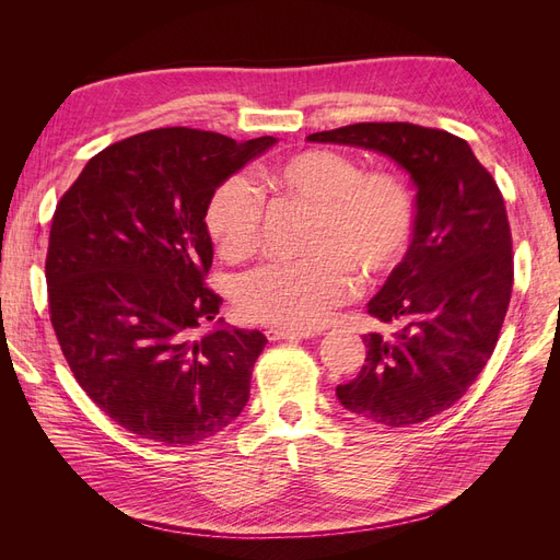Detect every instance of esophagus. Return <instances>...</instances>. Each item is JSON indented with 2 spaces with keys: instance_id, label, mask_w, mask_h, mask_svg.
Returning a JSON list of instances; mask_svg holds the SVG:
<instances>
[{
  "instance_id": "obj_1",
  "label": "esophagus",
  "mask_w": 560,
  "mask_h": 560,
  "mask_svg": "<svg viewBox=\"0 0 560 560\" xmlns=\"http://www.w3.org/2000/svg\"><path fill=\"white\" fill-rule=\"evenodd\" d=\"M313 334L308 331H294V329H280V327H268L266 338L268 341H282V338H290V341H301V338H308Z\"/></svg>"
}]
</instances>
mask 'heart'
Instances as JSON below:
<instances>
[{"label":"heart","instance_id":"b5f03b06","mask_svg":"<svg viewBox=\"0 0 560 560\" xmlns=\"http://www.w3.org/2000/svg\"><path fill=\"white\" fill-rule=\"evenodd\" d=\"M280 196L315 208L306 238L308 259L266 264L235 284V308L259 325L311 329L350 296L352 276L376 282L401 264L416 229V200L399 175L362 171L338 151L306 149L261 173ZM261 198L233 175L217 186L206 229L219 254L247 259L261 243Z\"/></svg>","mask_w":560,"mask_h":560}]
</instances>
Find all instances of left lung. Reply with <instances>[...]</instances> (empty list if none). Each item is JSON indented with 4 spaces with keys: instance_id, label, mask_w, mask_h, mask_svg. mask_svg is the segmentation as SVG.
Wrapping results in <instances>:
<instances>
[{
    "instance_id": "8db88e82",
    "label": "left lung",
    "mask_w": 560,
    "mask_h": 560,
    "mask_svg": "<svg viewBox=\"0 0 560 560\" xmlns=\"http://www.w3.org/2000/svg\"><path fill=\"white\" fill-rule=\"evenodd\" d=\"M308 140L381 151L418 186L411 247L366 308L389 334H366L360 376L336 387L338 401L374 425H418L451 409L498 346L514 284L504 198L446 130L352 124Z\"/></svg>"
}]
</instances>
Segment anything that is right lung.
<instances>
[{"label":"right lung","instance_id":"1","mask_svg":"<svg viewBox=\"0 0 560 560\" xmlns=\"http://www.w3.org/2000/svg\"><path fill=\"white\" fill-rule=\"evenodd\" d=\"M270 144L147 130L95 154L58 200L46 252L50 325L83 393L149 442H206L249 399L266 336H198L222 303L206 284V208Z\"/></svg>","mask_w":560,"mask_h":560}]
</instances>
